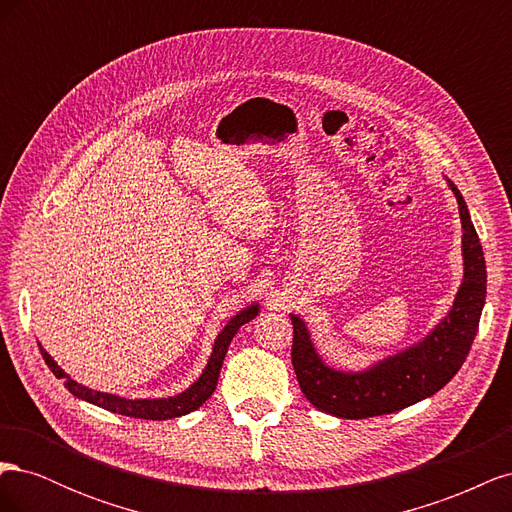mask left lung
Returning a JSON list of instances; mask_svg holds the SVG:
<instances>
[{
	"mask_svg": "<svg viewBox=\"0 0 512 512\" xmlns=\"http://www.w3.org/2000/svg\"><path fill=\"white\" fill-rule=\"evenodd\" d=\"M446 183L459 205L463 280L451 309L421 342L359 371L335 369L318 354L303 318L290 314L294 374L314 408L350 421L391 414L438 393L466 361L485 307L487 267L466 200L451 179Z\"/></svg>",
	"mask_w": 512,
	"mask_h": 512,
	"instance_id": "obj_1",
	"label": "left lung"
}]
</instances>
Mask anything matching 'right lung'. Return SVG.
<instances>
[{"instance_id": "obj_1", "label": "right lung", "mask_w": 512, "mask_h": 512, "mask_svg": "<svg viewBox=\"0 0 512 512\" xmlns=\"http://www.w3.org/2000/svg\"><path fill=\"white\" fill-rule=\"evenodd\" d=\"M260 314V305L252 303L243 307L241 312H237L232 316L226 327L218 333L215 337V344L211 350L209 361L203 369V374H200L188 389L173 395V397H156V399H128V397H119L113 393H102V391H94L89 389V386H83L76 382L74 378H70L64 369H61L53 356L46 352L40 346L42 352V359L44 363L49 365V369L55 374V378L59 380H66V389L87 404H94L98 408H104L108 412H115L121 416H132V418H145V421H168V418H177L183 414H190L194 410H198L200 406L205 404V401L213 395L215 386H218V378H220V369L224 363V356L228 352V346L232 342V337L237 335V331L243 327L245 322L254 320Z\"/></svg>"}]
</instances>
